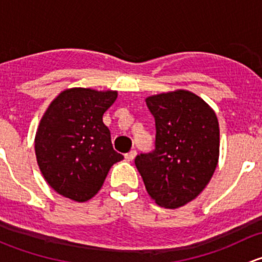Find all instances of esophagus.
<instances>
[{"instance_id": "esophagus-1", "label": "esophagus", "mask_w": 262, "mask_h": 262, "mask_svg": "<svg viewBox=\"0 0 262 262\" xmlns=\"http://www.w3.org/2000/svg\"><path fill=\"white\" fill-rule=\"evenodd\" d=\"M136 155H137V150H130V152L129 153H126L125 155V160L126 161H133L134 160V157H136Z\"/></svg>"}]
</instances>
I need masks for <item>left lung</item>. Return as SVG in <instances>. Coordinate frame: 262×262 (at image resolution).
<instances>
[{
	"instance_id": "8db88e82",
	"label": "left lung",
	"mask_w": 262,
	"mask_h": 262,
	"mask_svg": "<svg viewBox=\"0 0 262 262\" xmlns=\"http://www.w3.org/2000/svg\"><path fill=\"white\" fill-rule=\"evenodd\" d=\"M146 104L156 121V148L136 157L149 196L176 209L194 200L212 179L219 158L215 113L186 90L153 95Z\"/></svg>"
}]
</instances>
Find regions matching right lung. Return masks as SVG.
Returning <instances> with one entry per match:
<instances>
[{"instance_id":"right-lung-1","label":"right lung","mask_w":262,"mask_h":262,"mask_svg":"<svg viewBox=\"0 0 262 262\" xmlns=\"http://www.w3.org/2000/svg\"><path fill=\"white\" fill-rule=\"evenodd\" d=\"M116 91L73 87L60 92L44 113L35 134L39 168L53 190L75 202L97 194L110 167L123 160L102 121Z\"/></svg>"}]
</instances>
